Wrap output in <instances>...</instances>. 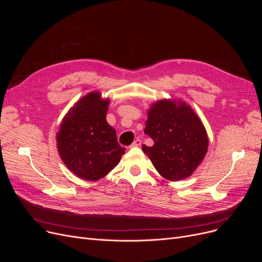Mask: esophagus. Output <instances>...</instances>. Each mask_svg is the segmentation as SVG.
<instances>
[{
	"label": "esophagus",
	"instance_id": "obj_1",
	"mask_svg": "<svg viewBox=\"0 0 262 262\" xmlns=\"http://www.w3.org/2000/svg\"><path fill=\"white\" fill-rule=\"evenodd\" d=\"M141 145V140L140 139H136L133 143H132V145H130V147H135V146H140Z\"/></svg>",
	"mask_w": 262,
	"mask_h": 262
}]
</instances>
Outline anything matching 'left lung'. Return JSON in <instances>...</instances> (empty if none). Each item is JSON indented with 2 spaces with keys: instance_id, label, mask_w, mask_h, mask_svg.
<instances>
[{
  "instance_id": "1",
  "label": "left lung",
  "mask_w": 262,
  "mask_h": 262,
  "mask_svg": "<svg viewBox=\"0 0 262 262\" xmlns=\"http://www.w3.org/2000/svg\"><path fill=\"white\" fill-rule=\"evenodd\" d=\"M144 133L154 140L142 150L166 180L189 177L203 161L208 137L202 121L185 102L161 100L147 110Z\"/></svg>"
}]
</instances>
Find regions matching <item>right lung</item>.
I'll return each mask as SVG.
<instances>
[{
  "mask_svg": "<svg viewBox=\"0 0 262 262\" xmlns=\"http://www.w3.org/2000/svg\"><path fill=\"white\" fill-rule=\"evenodd\" d=\"M109 100L93 91L81 98L61 121L56 142L60 158L77 177L95 182L112 171L125 148L106 121Z\"/></svg>",
  "mask_w": 262,
  "mask_h": 262,
  "instance_id": "right-lung-1",
  "label": "right lung"
}]
</instances>
